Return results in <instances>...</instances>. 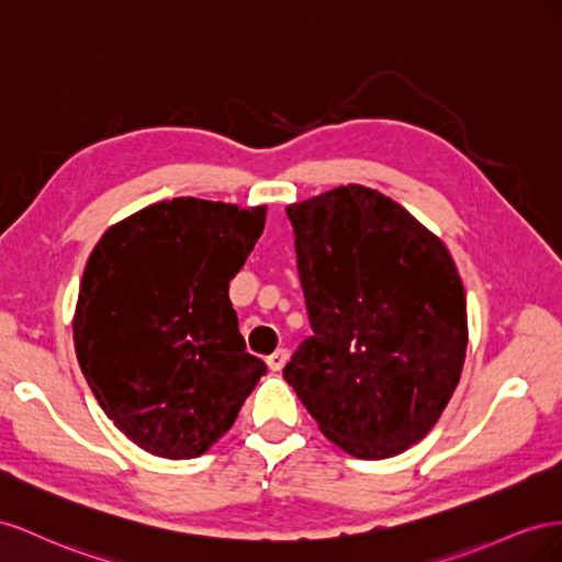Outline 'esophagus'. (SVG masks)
<instances>
[{
	"label": "esophagus",
	"mask_w": 562,
	"mask_h": 562,
	"mask_svg": "<svg viewBox=\"0 0 562 562\" xmlns=\"http://www.w3.org/2000/svg\"><path fill=\"white\" fill-rule=\"evenodd\" d=\"M268 367L272 372H280L282 367H284V362H286V350L284 348H278L276 352H272V356H268Z\"/></svg>",
	"instance_id": "1"
}]
</instances>
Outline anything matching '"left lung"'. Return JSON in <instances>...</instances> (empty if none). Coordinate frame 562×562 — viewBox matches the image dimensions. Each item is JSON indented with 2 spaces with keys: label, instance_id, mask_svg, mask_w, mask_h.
<instances>
[{
  "label": "left lung",
  "instance_id": "8db88e82",
  "mask_svg": "<svg viewBox=\"0 0 562 562\" xmlns=\"http://www.w3.org/2000/svg\"><path fill=\"white\" fill-rule=\"evenodd\" d=\"M286 216L313 329L284 364L286 383L344 452H405L440 419L467 358V294L450 251L362 186Z\"/></svg>",
  "mask_w": 562,
  "mask_h": 562
}]
</instances>
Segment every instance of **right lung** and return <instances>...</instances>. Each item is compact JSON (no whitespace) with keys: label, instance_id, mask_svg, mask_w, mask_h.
<instances>
[{"label":"right lung","instance_id":"right-lung-1","mask_svg":"<svg viewBox=\"0 0 562 562\" xmlns=\"http://www.w3.org/2000/svg\"><path fill=\"white\" fill-rule=\"evenodd\" d=\"M263 223L266 206L176 198L124 218L91 251L72 323L77 360L140 450L204 454L268 372L245 350L228 296Z\"/></svg>","mask_w":562,"mask_h":562}]
</instances>
